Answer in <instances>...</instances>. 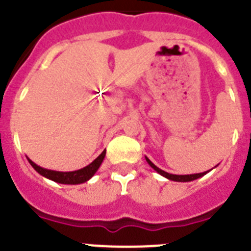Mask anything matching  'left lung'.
Returning a JSON list of instances; mask_svg holds the SVG:
<instances>
[{"label":"left lung","instance_id":"1","mask_svg":"<svg viewBox=\"0 0 251 251\" xmlns=\"http://www.w3.org/2000/svg\"><path fill=\"white\" fill-rule=\"evenodd\" d=\"M146 161L148 162V165L151 166V167L153 168L154 171H157L159 175H162L163 177H166V178L171 179V181H176V182H188V181H194V179H197L200 178V177L205 176L206 174H207L208 171H206V172H202V174H194V175H172V174H168V172H165L163 170H161V168L157 167L156 165H153L152 162L150 161V159L146 157Z\"/></svg>","mask_w":251,"mask_h":251}]
</instances>
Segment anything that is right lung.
Segmentation results:
<instances>
[{
	"instance_id": "1",
	"label": "right lung",
	"mask_w": 251,
	"mask_h": 251,
	"mask_svg": "<svg viewBox=\"0 0 251 251\" xmlns=\"http://www.w3.org/2000/svg\"><path fill=\"white\" fill-rule=\"evenodd\" d=\"M104 157H105V150H104L103 152L90 163V165H88L86 167L80 168V170L77 171H72V172H59V171L46 170V168L37 166L36 163H34L30 158L27 159L28 162H30V165L32 166L41 176L46 177V178L51 179V181H54V182L57 183H64V185H77V183L86 182L88 179H90L94 176L95 172H97L98 168L100 167Z\"/></svg>"
}]
</instances>
